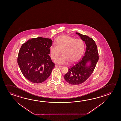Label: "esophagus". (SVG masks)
Listing matches in <instances>:
<instances>
[{"label":"esophagus","mask_w":121,"mask_h":121,"mask_svg":"<svg viewBox=\"0 0 121 121\" xmlns=\"http://www.w3.org/2000/svg\"><path fill=\"white\" fill-rule=\"evenodd\" d=\"M55 67L56 68H61V66H60L57 65H55Z\"/></svg>","instance_id":"1"}]
</instances>
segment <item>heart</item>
I'll list each match as a JSON object with an SVG mask.
<instances>
[{"instance_id": "1", "label": "heart", "mask_w": 121, "mask_h": 121, "mask_svg": "<svg viewBox=\"0 0 121 121\" xmlns=\"http://www.w3.org/2000/svg\"><path fill=\"white\" fill-rule=\"evenodd\" d=\"M56 43L51 45L49 51L51 57L53 60L62 51L63 55L54 60V62L59 65H65L68 62L72 63L76 61L82 55L85 50L83 41L67 35L58 37Z\"/></svg>"}]
</instances>
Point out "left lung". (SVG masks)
Instances as JSON below:
<instances>
[{
  "label": "left lung",
  "mask_w": 121,
  "mask_h": 121,
  "mask_svg": "<svg viewBox=\"0 0 121 121\" xmlns=\"http://www.w3.org/2000/svg\"><path fill=\"white\" fill-rule=\"evenodd\" d=\"M76 34L85 42L87 47L82 59L69 68L68 73L64 76L66 81L72 85H80L87 80L93 73L99 59L97 47L93 39L78 33ZM89 61L90 65L87 66Z\"/></svg>",
  "instance_id": "8db88e82"
}]
</instances>
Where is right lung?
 I'll return each instance as SVG.
<instances>
[{
  "mask_svg": "<svg viewBox=\"0 0 121 121\" xmlns=\"http://www.w3.org/2000/svg\"><path fill=\"white\" fill-rule=\"evenodd\" d=\"M52 40L48 38L37 37L27 41L22 45L17 58V62L24 77L34 83L46 80L54 68L49 49Z\"/></svg>",
  "mask_w": 121,
  "mask_h": 121,
  "instance_id": "obj_1",
  "label": "right lung"
}]
</instances>
